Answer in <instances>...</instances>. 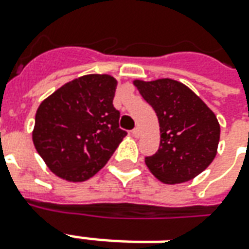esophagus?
I'll return each instance as SVG.
<instances>
[{
  "label": "esophagus",
  "instance_id": "esophagus-1",
  "mask_svg": "<svg viewBox=\"0 0 249 249\" xmlns=\"http://www.w3.org/2000/svg\"><path fill=\"white\" fill-rule=\"evenodd\" d=\"M132 136H135V138H139V136H140V128H139V126H136V128L132 131Z\"/></svg>",
  "mask_w": 249,
  "mask_h": 249
}]
</instances>
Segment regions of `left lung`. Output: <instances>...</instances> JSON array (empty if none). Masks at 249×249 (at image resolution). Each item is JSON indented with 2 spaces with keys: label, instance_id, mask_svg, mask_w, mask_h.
Segmentation results:
<instances>
[{
  "label": "left lung",
  "instance_id": "left-lung-1",
  "mask_svg": "<svg viewBox=\"0 0 249 249\" xmlns=\"http://www.w3.org/2000/svg\"><path fill=\"white\" fill-rule=\"evenodd\" d=\"M133 84L160 121V148L146 157L147 167L165 184L192 180L217 155L221 129L215 114L180 82L158 79Z\"/></svg>",
  "mask_w": 249,
  "mask_h": 249
}]
</instances>
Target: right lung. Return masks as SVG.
Returning <instances> with one entry per match:
<instances>
[{
    "instance_id": "1",
    "label": "right lung",
    "mask_w": 249,
    "mask_h": 249,
    "mask_svg": "<svg viewBox=\"0 0 249 249\" xmlns=\"http://www.w3.org/2000/svg\"><path fill=\"white\" fill-rule=\"evenodd\" d=\"M116 89L113 76L86 75L40 103L32 142L55 176L73 182L89 180L123 142L126 132L113 106Z\"/></svg>"
}]
</instances>
